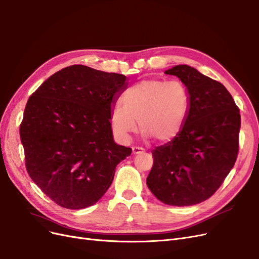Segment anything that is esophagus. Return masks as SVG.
Listing matches in <instances>:
<instances>
[{
    "label": "esophagus",
    "mask_w": 259,
    "mask_h": 259,
    "mask_svg": "<svg viewBox=\"0 0 259 259\" xmlns=\"http://www.w3.org/2000/svg\"><path fill=\"white\" fill-rule=\"evenodd\" d=\"M144 152V148H142L140 146H133L132 147V153L137 155V154H140V153H143Z\"/></svg>",
    "instance_id": "34e87169"
}]
</instances>
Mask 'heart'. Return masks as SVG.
<instances>
[{
	"label": "heart",
	"mask_w": 259,
	"mask_h": 259,
	"mask_svg": "<svg viewBox=\"0 0 259 259\" xmlns=\"http://www.w3.org/2000/svg\"><path fill=\"white\" fill-rule=\"evenodd\" d=\"M122 104L111 110V123L116 135L128 139L138 127L145 138L169 143L184 128L190 110V95L181 80L148 78L139 81L122 95Z\"/></svg>",
	"instance_id": "obj_1"
}]
</instances>
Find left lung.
Masks as SVG:
<instances>
[{
	"label": "left lung",
	"instance_id": "left-lung-1",
	"mask_svg": "<svg viewBox=\"0 0 259 259\" xmlns=\"http://www.w3.org/2000/svg\"><path fill=\"white\" fill-rule=\"evenodd\" d=\"M164 73L187 86L190 110L180 136L152 152L146 184L165 204L193 205L213 196L235 165L240 110L223 84L189 65H175Z\"/></svg>",
	"mask_w": 259,
	"mask_h": 259
}]
</instances>
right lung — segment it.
Returning <instances> with one entry per match:
<instances>
[{
	"label": "right lung",
	"mask_w": 259,
	"mask_h": 259,
	"mask_svg": "<svg viewBox=\"0 0 259 259\" xmlns=\"http://www.w3.org/2000/svg\"><path fill=\"white\" fill-rule=\"evenodd\" d=\"M126 76L75 64L29 98L20 123L26 168L54 202L79 210L99 201L132 149L113 140L111 110Z\"/></svg>",
	"instance_id": "right-lung-1"
}]
</instances>
